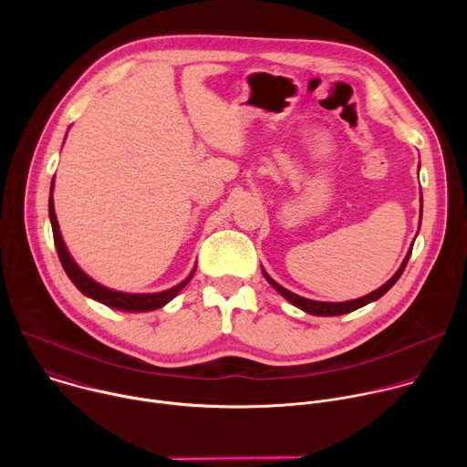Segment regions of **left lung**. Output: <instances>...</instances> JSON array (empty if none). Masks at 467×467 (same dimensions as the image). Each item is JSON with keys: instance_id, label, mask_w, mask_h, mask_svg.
Returning a JSON list of instances; mask_svg holds the SVG:
<instances>
[{"instance_id": "1", "label": "left lung", "mask_w": 467, "mask_h": 467, "mask_svg": "<svg viewBox=\"0 0 467 467\" xmlns=\"http://www.w3.org/2000/svg\"><path fill=\"white\" fill-rule=\"evenodd\" d=\"M410 253H412V249H410L409 254L405 256V260H403V264H401V268L397 270V274H395L386 285H382L379 290H375V292H371V294H368V296H364V297H358V299H353V301H344V303H321V301L305 299V297H301V296H297V294H292L290 290L283 288L281 285H277L265 272H262V274H264V277L268 279V283H270L283 297H286V299H288L292 305H296L297 308H301V310H305V312H308V314H316V316H340V314L353 312V310H357V308H360V306H364V305H368V303H371V301L382 297V296L397 283V279L403 275V272H405V268H407V262H409V258H410Z\"/></svg>"}]
</instances>
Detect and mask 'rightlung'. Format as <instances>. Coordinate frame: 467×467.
Wrapping results in <instances>:
<instances>
[{"label":"right lung","instance_id":"right-lung-1","mask_svg":"<svg viewBox=\"0 0 467 467\" xmlns=\"http://www.w3.org/2000/svg\"><path fill=\"white\" fill-rule=\"evenodd\" d=\"M51 190H53V181H51ZM49 220H51V227H53V240H55V247L60 258V264L64 272L68 274V277L72 279V283L88 297L112 306V308H119V310H129V312H146V310H155L164 306L168 301H171L184 286L186 283L192 279V275L182 281L181 285L166 290V292H159V294H123V292H114L109 290L101 285H98L96 281H92L79 265L74 262V258L70 256L68 249H66L60 233H58V223H57V216H55V209H53V197H49Z\"/></svg>","mask_w":467,"mask_h":467}]
</instances>
